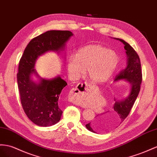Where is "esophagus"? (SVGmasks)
I'll return each instance as SVG.
<instances>
[{"label": "esophagus", "mask_w": 157, "mask_h": 157, "mask_svg": "<svg viewBox=\"0 0 157 157\" xmlns=\"http://www.w3.org/2000/svg\"><path fill=\"white\" fill-rule=\"evenodd\" d=\"M90 86L87 83H78V86L74 89H72L69 93L70 100L76 104L79 103V99L83 95L86 94V92L90 90Z\"/></svg>", "instance_id": "esophagus-1"}]
</instances>
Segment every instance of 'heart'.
I'll return each instance as SVG.
<instances>
[{
  "mask_svg": "<svg viewBox=\"0 0 157 157\" xmlns=\"http://www.w3.org/2000/svg\"><path fill=\"white\" fill-rule=\"evenodd\" d=\"M119 57L115 52L98 44L79 48L76 54L67 56L66 67L70 76L77 78L84 70L87 78L94 83L107 82L117 68Z\"/></svg>",
  "mask_w": 157,
  "mask_h": 157,
  "instance_id": "heart-1",
  "label": "heart"
}]
</instances>
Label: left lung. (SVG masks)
Instances as JSON below:
<instances>
[{
    "label": "left lung",
    "mask_w": 157,
    "mask_h": 157,
    "mask_svg": "<svg viewBox=\"0 0 157 157\" xmlns=\"http://www.w3.org/2000/svg\"><path fill=\"white\" fill-rule=\"evenodd\" d=\"M123 43L127 56V66L116 76L115 81L124 79L130 83L131 91L126 98L121 100L114 99L113 110L108 111L100 116L97 115L93 121L86 124L89 131L100 133L108 132L119 126L129 114L137 98L142 82V71L139 56L129 44L122 39L115 38Z\"/></svg>",
    "instance_id": "8db88e82"
}]
</instances>
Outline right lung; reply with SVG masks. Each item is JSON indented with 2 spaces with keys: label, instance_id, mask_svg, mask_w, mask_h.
<instances>
[{
  "label": "right lung",
  "instance_id": "1",
  "mask_svg": "<svg viewBox=\"0 0 157 157\" xmlns=\"http://www.w3.org/2000/svg\"><path fill=\"white\" fill-rule=\"evenodd\" d=\"M73 36L68 30H49L33 38L24 51L18 66V87L24 111L34 124L50 127L61 119L62 111L58 99L67 83L59 76L51 79L41 78L34 69L36 59L49 51L59 52ZM34 74L39 79H31Z\"/></svg>",
  "mask_w": 157,
  "mask_h": 157
}]
</instances>
